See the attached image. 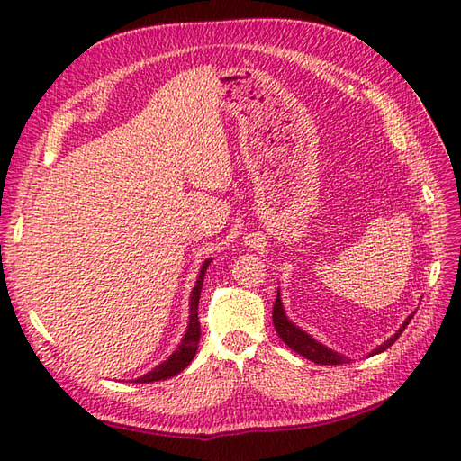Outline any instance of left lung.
I'll use <instances>...</instances> for the list:
<instances>
[{"mask_svg":"<svg viewBox=\"0 0 461 461\" xmlns=\"http://www.w3.org/2000/svg\"><path fill=\"white\" fill-rule=\"evenodd\" d=\"M412 317H414V312L402 322V327H400L393 337L382 342V345L372 350L368 357L378 355V352H384L388 347H393L394 342H396V339L402 335V330L406 329L408 322L412 321ZM273 325H276V330H277V335L281 337V340L285 342V345L291 350H295L297 355L305 357V358H309L312 362H317V365H347V362H348V358L345 355H340V352L325 347V345H322V342L312 339L309 332H305L301 327H297L295 322L289 321V317L285 315V309H283L279 291H277L276 305H273Z\"/></svg>","mask_w":461,"mask_h":461,"instance_id":"8db88e82","label":"left lung"}]
</instances>
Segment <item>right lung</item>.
I'll return each instance as SVG.
<instances>
[{
    "instance_id": "1",
    "label": "right lung",
    "mask_w": 461,
    "mask_h": 461,
    "mask_svg": "<svg viewBox=\"0 0 461 461\" xmlns=\"http://www.w3.org/2000/svg\"><path fill=\"white\" fill-rule=\"evenodd\" d=\"M212 263V258L205 259L200 267L198 279H195V285L190 293V319H188V329H185L184 337L180 340L178 348H176L172 355L162 360L158 366H154L150 372H146L144 376L136 378L134 382L139 384H146V382H156V380H166L172 378L176 375L190 365L195 357V350H198V342H200V321H198V303H200V293H202V285H203V277H205V269Z\"/></svg>"
}]
</instances>
